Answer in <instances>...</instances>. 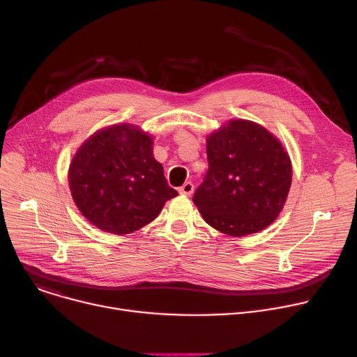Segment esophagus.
I'll use <instances>...</instances> for the list:
<instances>
[{
	"label": "esophagus",
	"instance_id": "obj_1",
	"mask_svg": "<svg viewBox=\"0 0 357 357\" xmlns=\"http://www.w3.org/2000/svg\"><path fill=\"white\" fill-rule=\"evenodd\" d=\"M179 192L182 193V195H190V193L193 192V183H192V182H185V183L179 188Z\"/></svg>",
	"mask_w": 357,
	"mask_h": 357
}]
</instances>
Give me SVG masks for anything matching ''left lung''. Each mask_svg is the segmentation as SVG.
<instances>
[{
  "label": "left lung",
  "mask_w": 357,
  "mask_h": 357,
  "mask_svg": "<svg viewBox=\"0 0 357 357\" xmlns=\"http://www.w3.org/2000/svg\"><path fill=\"white\" fill-rule=\"evenodd\" d=\"M209 169L192 201L216 231L245 236L269 226L291 183L290 158L266 128L231 119L206 139Z\"/></svg>",
  "instance_id": "8db88e82"
}]
</instances>
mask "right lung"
Wrapping results in <instances>:
<instances>
[{"mask_svg":"<svg viewBox=\"0 0 357 357\" xmlns=\"http://www.w3.org/2000/svg\"><path fill=\"white\" fill-rule=\"evenodd\" d=\"M153 141L121 123L95 132L70 165V189L81 213L101 231L126 235L152 222L178 192L153 158Z\"/></svg>","mask_w":357,"mask_h":357,"instance_id":"right-lung-1","label":"right lung"}]
</instances>
